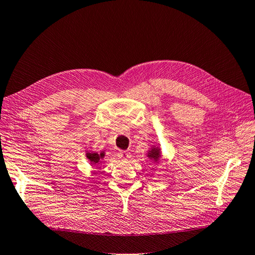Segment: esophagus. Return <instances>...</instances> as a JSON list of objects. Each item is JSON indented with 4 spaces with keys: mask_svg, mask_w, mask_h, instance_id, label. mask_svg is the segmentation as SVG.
Listing matches in <instances>:
<instances>
[{
    "mask_svg": "<svg viewBox=\"0 0 255 255\" xmlns=\"http://www.w3.org/2000/svg\"><path fill=\"white\" fill-rule=\"evenodd\" d=\"M118 156L121 157L122 159H128V158H130V152L129 151H126V150H121L118 152Z\"/></svg>",
    "mask_w": 255,
    "mask_h": 255,
    "instance_id": "esophagus-1",
    "label": "esophagus"
}]
</instances>
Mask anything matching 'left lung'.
Here are the masks:
<instances>
[{
	"label": "left lung",
	"mask_w": 255,
	"mask_h": 255,
	"mask_svg": "<svg viewBox=\"0 0 255 255\" xmlns=\"http://www.w3.org/2000/svg\"><path fill=\"white\" fill-rule=\"evenodd\" d=\"M148 157L152 159V160H159V158H160V151H159V149L157 148H152L150 151L148 153Z\"/></svg>",
	"instance_id": "left-lung-1"
}]
</instances>
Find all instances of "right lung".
Segmentation results:
<instances>
[{
	"mask_svg": "<svg viewBox=\"0 0 255 255\" xmlns=\"http://www.w3.org/2000/svg\"><path fill=\"white\" fill-rule=\"evenodd\" d=\"M87 158L92 161V163L97 164L99 162H102L101 160L104 158V153H87Z\"/></svg>",
	"mask_w": 255,
	"mask_h": 255,
	"instance_id": "obj_1",
	"label": "right lung"
}]
</instances>
